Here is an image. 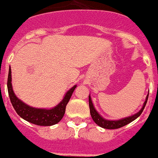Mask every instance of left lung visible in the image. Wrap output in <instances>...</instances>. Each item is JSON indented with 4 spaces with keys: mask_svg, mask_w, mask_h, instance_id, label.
Wrapping results in <instances>:
<instances>
[{
    "mask_svg": "<svg viewBox=\"0 0 158 158\" xmlns=\"http://www.w3.org/2000/svg\"><path fill=\"white\" fill-rule=\"evenodd\" d=\"M148 95H149V93L147 94V98H146V100H145V102H144L143 107L141 108V109H140L139 112L136 113L134 115L129 116V117L121 118V119H118V120H108V119L103 118L97 112V110L95 109V108H94V106H93V102H92L90 95H89V108H90L91 116H92V118H93V121L95 122L97 125H99L100 127L104 128V129L114 130V129H118V128L123 127V126H125V125L130 124L131 122L135 120V118H137L141 114V113H142V111L144 110L145 106L147 104V99H148Z\"/></svg>",
    "mask_w": 158,
    "mask_h": 158,
    "instance_id": "1",
    "label": "left lung"
}]
</instances>
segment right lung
Returning <instances> with one entry per match:
<instances>
[{"label": "right lung", "instance_id": "obj_1", "mask_svg": "<svg viewBox=\"0 0 158 158\" xmlns=\"http://www.w3.org/2000/svg\"><path fill=\"white\" fill-rule=\"evenodd\" d=\"M76 87L77 86L71 87V89L65 93V97L61 102L53 109H45L33 108L24 103L15 95L14 92L12 90V86H11V68L9 69L7 78V90L11 104L16 110L17 114L21 118L34 125H41V126H50L60 121L65 114L66 104L69 102Z\"/></svg>", "mask_w": 158, "mask_h": 158}]
</instances>
